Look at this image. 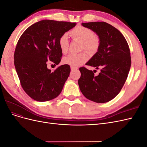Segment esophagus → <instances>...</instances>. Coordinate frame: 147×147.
<instances>
[{"label": "esophagus", "mask_w": 147, "mask_h": 147, "mask_svg": "<svg viewBox=\"0 0 147 147\" xmlns=\"http://www.w3.org/2000/svg\"><path fill=\"white\" fill-rule=\"evenodd\" d=\"M70 69H71V70H72V71L75 70H77V67H71Z\"/></svg>", "instance_id": "esophagus-1"}]
</instances>
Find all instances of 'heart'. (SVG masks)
Returning <instances> with one entry per match:
<instances>
[{
	"mask_svg": "<svg viewBox=\"0 0 147 147\" xmlns=\"http://www.w3.org/2000/svg\"><path fill=\"white\" fill-rule=\"evenodd\" d=\"M69 34L73 38L82 42V50H85L90 53H94L98 50L100 46V40L90 29L82 26H78L71 30ZM58 45L63 54L68 52L69 41L67 34H64L61 35L58 40ZM88 59V55L83 52L79 54L69 55L64 57L63 63L76 67L86 63Z\"/></svg>",
	"mask_w": 147,
	"mask_h": 147,
	"instance_id": "b5f03b06",
	"label": "heart"
}]
</instances>
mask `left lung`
<instances>
[{
	"label": "left lung",
	"instance_id": "8db88e82",
	"mask_svg": "<svg viewBox=\"0 0 147 147\" xmlns=\"http://www.w3.org/2000/svg\"><path fill=\"white\" fill-rule=\"evenodd\" d=\"M82 26L92 30L100 40L98 50L86 64L101 70L95 76L92 70L80 68V90L88 99L105 103L119 94L126 80L131 65L129 48L123 34L108 23L90 22Z\"/></svg>",
	"mask_w": 147,
	"mask_h": 147
}]
</instances>
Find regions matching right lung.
<instances>
[{
    "label": "right lung",
    "mask_w": 147,
    "mask_h": 147,
    "mask_svg": "<svg viewBox=\"0 0 147 147\" xmlns=\"http://www.w3.org/2000/svg\"><path fill=\"white\" fill-rule=\"evenodd\" d=\"M76 23L45 20L31 25L21 35L15 48L14 64L21 84L31 98L45 102L56 98L69 76V65L54 72L47 68L48 61L57 65L63 56L58 45L62 35Z\"/></svg>",
    "instance_id": "obj_1"
}]
</instances>
